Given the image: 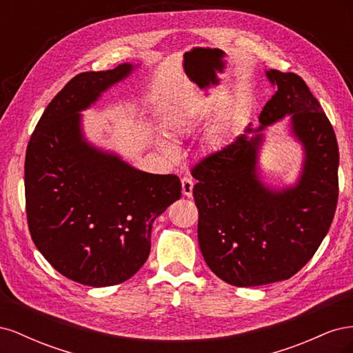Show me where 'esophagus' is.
Segmentation results:
<instances>
[{
    "mask_svg": "<svg viewBox=\"0 0 353 353\" xmlns=\"http://www.w3.org/2000/svg\"><path fill=\"white\" fill-rule=\"evenodd\" d=\"M181 185H183V194L185 197H191L193 196V181H191L188 176H184L181 179Z\"/></svg>",
    "mask_w": 353,
    "mask_h": 353,
    "instance_id": "esophagus-1",
    "label": "esophagus"
}]
</instances>
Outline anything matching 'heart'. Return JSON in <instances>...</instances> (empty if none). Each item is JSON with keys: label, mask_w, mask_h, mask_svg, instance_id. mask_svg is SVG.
I'll return each instance as SVG.
<instances>
[{"label": "heart", "mask_w": 353, "mask_h": 353, "mask_svg": "<svg viewBox=\"0 0 353 353\" xmlns=\"http://www.w3.org/2000/svg\"><path fill=\"white\" fill-rule=\"evenodd\" d=\"M196 123H197L196 104H185L183 108H178L170 112L163 119L162 126L166 135L178 138V137L188 135L194 130ZM154 143H156V147L165 154L166 159L169 160L178 159V152L174 145H170L163 140H156Z\"/></svg>", "instance_id": "1"}]
</instances>
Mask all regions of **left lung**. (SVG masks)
Returning <instances> with one entry per match:
<instances>
[{
  "instance_id": "8db88e82",
  "label": "left lung",
  "mask_w": 353,
  "mask_h": 353,
  "mask_svg": "<svg viewBox=\"0 0 353 353\" xmlns=\"http://www.w3.org/2000/svg\"><path fill=\"white\" fill-rule=\"evenodd\" d=\"M275 88L236 141L193 169L203 258L221 280L254 287L288 280L312 258L327 236L339 197V147L333 126L305 81L265 70ZM288 119L303 148L293 185L266 183L259 157L268 125Z\"/></svg>"
}]
</instances>
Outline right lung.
Segmentation results:
<instances>
[{"label": "right lung", "instance_id": "obj_1", "mask_svg": "<svg viewBox=\"0 0 353 353\" xmlns=\"http://www.w3.org/2000/svg\"><path fill=\"white\" fill-rule=\"evenodd\" d=\"M140 68L79 73L47 105L25 162L32 240L72 281L108 287L130 280L150 254L157 216L181 197L176 175L148 174L91 143L83 110Z\"/></svg>", "mask_w": 353, "mask_h": 353}]
</instances>
